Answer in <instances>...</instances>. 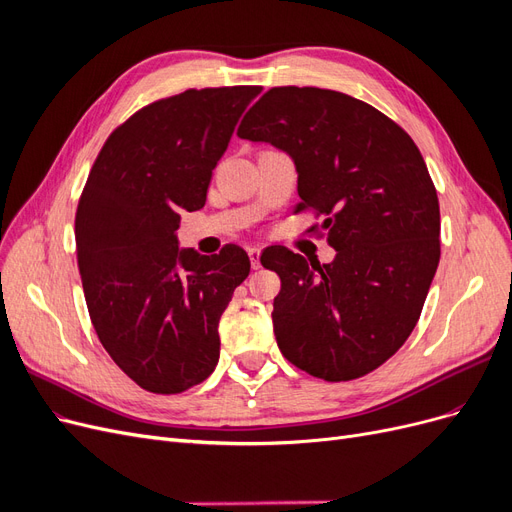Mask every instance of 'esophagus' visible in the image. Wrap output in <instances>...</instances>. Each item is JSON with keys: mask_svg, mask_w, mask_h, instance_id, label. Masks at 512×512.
<instances>
[{"mask_svg": "<svg viewBox=\"0 0 512 512\" xmlns=\"http://www.w3.org/2000/svg\"><path fill=\"white\" fill-rule=\"evenodd\" d=\"M247 256H250L252 269H260V247H247Z\"/></svg>", "mask_w": 512, "mask_h": 512, "instance_id": "1", "label": "esophagus"}]
</instances>
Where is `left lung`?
Listing matches in <instances>:
<instances>
[{
	"label": "left lung",
	"mask_w": 512,
	"mask_h": 512,
	"mask_svg": "<svg viewBox=\"0 0 512 512\" xmlns=\"http://www.w3.org/2000/svg\"><path fill=\"white\" fill-rule=\"evenodd\" d=\"M239 138L284 149L301 203L335 247L329 265L284 245L260 262L280 275L273 331L286 359L327 382L361 378L404 346L440 262V205L421 151L371 104L333 89L273 87Z\"/></svg>",
	"instance_id": "obj_1"
}]
</instances>
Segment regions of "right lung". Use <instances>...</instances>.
<instances>
[{
	"mask_svg": "<svg viewBox=\"0 0 512 512\" xmlns=\"http://www.w3.org/2000/svg\"><path fill=\"white\" fill-rule=\"evenodd\" d=\"M256 85L188 89L151 102L106 138L74 218L91 324L104 350L141 389L175 395L211 376L218 324L250 275L235 243L220 254L179 250L183 211L205 207Z\"/></svg>",
	"mask_w": 512,
	"mask_h": 512,
	"instance_id": "right-lung-1",
	"label": "right lung"
}]
</instances>
